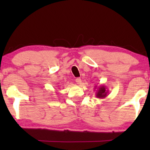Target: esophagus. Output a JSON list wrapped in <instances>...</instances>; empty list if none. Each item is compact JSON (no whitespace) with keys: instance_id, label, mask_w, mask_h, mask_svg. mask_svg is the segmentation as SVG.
I'll return each instance as SVG.
<instances>
[{"instance_id":"esophagus-1","label":"esophagus","mask_w":150,"mask_h":150,"mask_svg":"<svg viewBox=\"0 0 150 150\" xmlns=\"http://www.w3.org/2000/svg\"><path fill=\"white\" fill-rule=\"evenodd\" d=\"M75 82H77V85H80L81 82H82V80H81V79L80 77H77V78L75 79Z\"/></svg>"}]
</instances>
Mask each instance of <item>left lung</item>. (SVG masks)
<instances>
[{
    "mask_svg": "<svg viewBox=\"0 0 150 150\" xmlns=\"http://www.w3.org/2000/svg\"><path fill=\"white\" fill-rule=\"evenodd\" d=\"M97 86H95V89H97ZM96 92V97L99 99H104L108 94V89H106V87L104 85L99 86Z\"/></svg>",
    "mask_w": 150,
    "mask_h": 150,
    "instance_id": "obj_1",
    "label": "left lung"
}]
</instances>
